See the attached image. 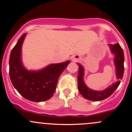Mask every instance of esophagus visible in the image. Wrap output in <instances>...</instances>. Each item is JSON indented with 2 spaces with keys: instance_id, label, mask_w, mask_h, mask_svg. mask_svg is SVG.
Wrapping results in <instances>:
<instances>
[{
  "instance_id": "esophagus-1",
  "label": "esophagus",
  "mask_w": 132,
  "mask_h": 132,
  "mask_svg": "<svg viewBox=\"0 0 132 132\" xmlns=\"http://www.w3.org/2000/svg\"><path fill=\"white\" fill-rule=\"evenodd\" d=\"M73 61H76V59H73Z\"/></svg>"
}]
</instances>
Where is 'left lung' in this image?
Returning a JSON list of instances; mask_svg holds the SVG:
<instances>
[{
	"label": "left lung",
	"instance_id": "1",
	"mask_svg": "<svg viewBox=\"0 0 132 132\" xmlns=\"http://www.w3.org/2000/svg\"><path fill=\"white\" fill-rule=\"evenodd\" d=\"M111 51L115 54L116 68V75L118 81L109 86L107 89L102 91H96L90 89L87 87L84 82V68L80 64H78L79 70L78 75V88L80 93L84 96V98L89 100L100 101L106 99L112 95L115 90L118 88L120 84V80L123 78L124 73V53L123 50L119 44L116 45H109Z\"/></svg>",
	"mask_w": 132,
	"mask_h": 132
}]
</instances>
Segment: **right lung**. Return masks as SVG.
<instances>
[{
	"instance_id": "add662e5",
	"label": "right lung",
	"mask_w": 132,
	"mask_h": 132,
	"mask_svg": "<svg viewBox=\"0 0 132 132\" xmlns=\"http://www.w3.org/2000/svg\"><path fill=\"white\" fill-rule=\"evenodd\" d=\"M26 34H23L11 50L9 57V77L17 91L32 102L50 99L56 89L58 78L70 61L49 65L38 71H27L21 61V48Z\"/></svg>"
}]
</instances>
